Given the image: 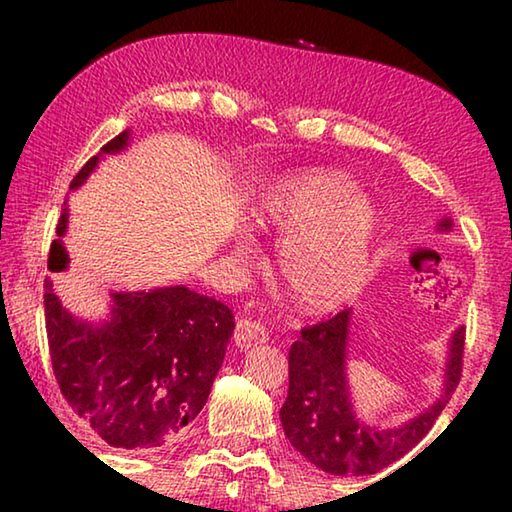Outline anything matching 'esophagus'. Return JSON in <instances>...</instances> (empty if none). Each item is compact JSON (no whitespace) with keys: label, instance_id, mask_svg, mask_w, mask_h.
Returning a JSON list of instances; mask_svg holds the SVG:
<instances>
[{"label":"esophagus","instance_id":"34e87169","mask_svg":"<svg viewBox=\"0 0 512 512\" xmlns=\"http://www.w3.org/2000/svg\"><path fill=\"white\" fill-rule=\"evenodd\" d=\"M266 341H268V332L262 323H257V320H239L235 327V343L239 348L248 350Z\"/></svg>","mask_w":512,"mask_h":512}]
</instances>
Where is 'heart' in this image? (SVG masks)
Instances as JSON below:
<instances>
[{
    "label": "heart",
    "mask_w": 512,
    "mask_h": 512,
    "mask_svg": "<svg viewBox=\"0 0 512 512\" xmlns=\"http://www.w3.org/2000/svg\"><path fill=\"white\" fill-rule=\"evenodd\" d=\"M253 225L284 235L277 268L298 305L329 311L348 302L366 277L377 216L336 171H302L268 185L250 207Z\"/></svg>",
    "instance_id": "b5f03b06"
}]
</instances>
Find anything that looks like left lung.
I'll use <instances>...</instances> for the list:
<instances>
[{"label":"left lung","instance_id":"left-lung-1","mask_svg":"<svg viewBox=\"0 0 512 512\" xmlns=\"http://www.w3.org/2000/svg\"><path fill=\"white\" fill-rule=\"evenodd\" d=\"M452 221H440L449 228ZM350 309L302 329L289 350V395L280 420L289 443L318 470L336 476L375 474L420 443L443 413L463 372L465 329H456L445 391L431 409L397 429H370L354 418L345 384Z\"/></svg>","mask_w":512,"mask_h":512}]
</instances>
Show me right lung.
Instances as JSON below:
<instances>
[{
	"instance_id": "obj_1",
	"label": "right lung",
	"mask_w": 512,
	"mask_h": 512,
	"mask_svg": "<svg viewBox=\"0 0 512 512\" xmlns=\"http://www.w3.org/2000/svg\"><path fill=\"white\" fill-rule=\"evenodd\" d=\"M124 131L103 146H126ZM99 158H90L69 183L79 187ZM60 216L58 237L65 232ZM47 266L63 271L65 248L56 239ZM112 320L101 327L79 323L60 305L45 277L49 357L60 393L72 411L106 440L128 452H155L183 436L210 397L235 316L223 302L169 287L112 293Z\"/></svg>"
}]
</instances>
